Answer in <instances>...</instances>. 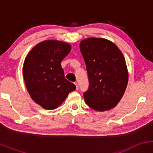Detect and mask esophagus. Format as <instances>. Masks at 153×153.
Instances as JSON below:
<instances>
[{
    "label": "esophagus",
    "instance_id": "34e87169",
    "mask_svg": "<svg viewBox=\"0 0 153 153\" xmlns=\"http://www.w3.org/2000/svg\"><path fill=\"white\" fill-rule=\"evenodd\" d=\"M74 83H75V86H76V89H77V90H78V84H77V83H76V82H74Z\"/></svg>",
    "mask_w": 153,
    "mask_h": 153
}]
</instances>
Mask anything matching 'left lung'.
Segmentation results:
<instances>
[{
    "label": "left lung",
    "instance_id": "8db88e82",
    "mask_svg": "<svg viewBox=\"0 0 153 153\" xmlns=\"http://www.w3.org/2000/svg\"><path fill=\"white\" fill-rule=\"evenodd\" d=\"M86 65L89 88L83 94L94 110L108 111L118 104L128 83L125 59L117 45L103 38H88L80 43Z\"/></svg>",
    "mask_w": 153,
    "mask_h": 153
}]
</instances>
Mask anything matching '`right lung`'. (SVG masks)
<instances>
[{"label":"right lung","instance_id":"obj_1","mask_svg":"<svg viewBox=\"0 0 153 153\" xmlns=\"http://www.w3.org/2000/svg\"><path fill=\"white\" fill-rule=\"evenodd\" d=\"M71 45L58 40H46L31 49L23 65V76L31 99L47 110L57 108L76 86L65 78L61 62Z\"/></svg>","mask_w":153,"mask_h":153}]
</instances>
